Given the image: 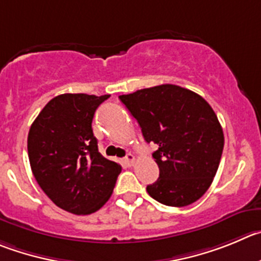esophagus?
<instances>
[{
    "label": "esophagus",
    "mask_w": 261,
    "mask_h": 261,
    "mask_svg": "<svg viewBox=\"0 0 261 261\" xmlns=\"http://www.w3.org/2000/svg\"><path fill=\"white\" fill-rule=\"evenodd\" d=\"M125 164L127 165V166H133V165L135 164V155L128 153V154L125 157Z\"/></svg>",
    "instance_id": "34e87169"
}]
</instances>
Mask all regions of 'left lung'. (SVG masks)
Wrapping results in <instances>:
<instances>
[{
  "instance_id": "8db88e82",
  "label": "left lung",
  "mask_w": 261,
  "mask_h": 261,
  "mask_svg": "<svg viewBox=\"0 0 261 261\" xmlns=\"http://www.w3.org/2000/svg\"><path fill=\"white\" fill-rule=\"evenodd\" d=\"M142 127L160 169L157 181L147 187L152 198L182 207L210 188L220 164L224 134L210 104L196 92L176 85H160L119 95Z\"/></svg>"
}]
</instances>
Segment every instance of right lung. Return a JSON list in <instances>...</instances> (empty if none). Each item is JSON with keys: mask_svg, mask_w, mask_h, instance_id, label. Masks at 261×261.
I'll return each mask as SVG.
<instances>
[{"mask_svg": "<svg viewBox=\"0 0 261 261\" xmlns=\"http://www.w3.org/2000/svg\"><path fill=\"white\" fill-rule=\"evenodd\" d=\"M111 95L62 94L51 99L28 134L29 164L58 207L95 213L111 198L121 166L104 158L92 133L95 111Z\"/></svg>", "mask_w": 261, "mask_h": 261, "instance_id": "1", "label": "right lung"}]
</instances>
